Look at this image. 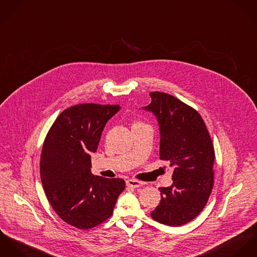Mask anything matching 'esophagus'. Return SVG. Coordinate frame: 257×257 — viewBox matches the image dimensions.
<instances>
[{"label":"esophagus","instance_id":"obj_1","mask_svg":"<svg viewBox=\"0 0 257 257\" xmlns=\"http://www.w3.org/2000/svg\"><path fill=\"white\" fill-rule=\"evenodd\" d=\"M126 184H127V186H130L133 188H138V187L142 186L144 182L136 180V179H128V180H126Z\"/></svg>","mask_w":257,"mask_h":257}]
</instances>
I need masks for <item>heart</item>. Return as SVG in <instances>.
<instances>
[{
    "instance_id": "obj_1",
    "label": "heart",
    "mask_w": 257,
    "mask_h": 257,
    "mask_svg": "<svg viewBox=\"0 0 257 257\" xmlns=\"http://www.w3.org/2000/svg\"><path fill=\"white\" fill-rule=\"evenodd\" d=\"M135 124H136V123H135Z\"/></svg>"
}]
</instances>
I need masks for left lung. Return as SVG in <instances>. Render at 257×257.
<instances>
[{"label":"left lung","mask_w":257,"mask_h":257,"mask_svg":"<svg viewBox=\"0 0 257 257\" xmlns=\"http://www.w3.org/2000/svg\"><path fill=\"white\" fill-rule=\"evenodd\" d=\"M144 108L156 115L161 132L160 159L174 168L173 183L161 187L160 205L152 218L171 227L195 219L204 209L214 185L215 151L201 115L169 93L150 92Z\"/></svg>","instance_id":"left-lung-1"}]
</instances>
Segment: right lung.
I'll return each instance as SVG.
<instances>
[{"label":"right lung","instance_id":"1","mask_svg":"<svg viewBox=\"0 0 257 257\" xmlns=\"http://www.w3.org/2000/svg\"><path fill=\"white\" fill-rule=\"evenodd\" d=\"M119 109L118 104L71 106L58 116L43 143L40 177L45 195L58 216L75 228H94L110 218L125 188L121 178L90 172V154Z\"/></svg>","mask_w":257,"mask_h":257}]
</instances>
